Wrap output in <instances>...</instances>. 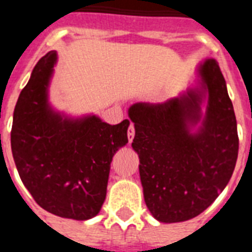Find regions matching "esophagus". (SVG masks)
<instances>
[{
	"mask_svg": "<svg viewBox=\"0 0 252 252\" xmlns=\"http://www.w3.org/2000/svg\"><path fill=\"white\" fill-rule=\"evenodd\" d=\"M133 138H134V126L130 124L129 128H128V141H129V144L133 141Z\"/></svg>",
	"mask_w": 252,
	"mask_h": 252,
	"instance_id": "esophagus-1",
	"label": "esophagus"
}]
</instances>
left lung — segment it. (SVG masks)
<instances>
[{"mask_svg": "<svg viewBox=\"0 0 252 252\" xmlns=\"http://www.w3.org/2000/svg\"><path fill=\"white\" fill-rule=\"evenodd\" d=\"M197 73V87L163 103H134L128 110L144 199L161 222H182L205 211L229 183L238 157L234 108L217 61L208 59Z\"/></svg>", "mask_w": 252, "mask_h": 252, "instance_id": "8db88e82", "label": "left lung"}]
</instances>
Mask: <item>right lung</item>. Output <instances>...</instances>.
<instances>
[{
    "mask_svg": "<svg viewBox=\"0 0 252 252\" xmlns=\"http://www.w3.org/2000/svg\"><path fill=\"white\" fill-rule=\"evenodd\" d=\"M57 55L35 65L19 94L11 128V152L33 200L64 219H93L106 199L111 161L126 145L129 120L110 126L98 116L66 118L52 110L48 86Z\"/></svg>",
    "mask_w": 252,
    "mask_h": 252,
    "instance_id": "1",
    "label": "right lung"
}]
</instances>
